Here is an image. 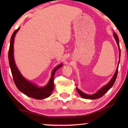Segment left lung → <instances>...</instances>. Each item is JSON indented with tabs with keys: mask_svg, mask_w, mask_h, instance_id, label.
I'll use <instances>...</instances> for the list:
<instances>
[{
	"mask_svg": "<svg viewBox=\"0 0 128 128\" xmlns=\"http://www.w3.org/2000/svg\"><path fill=\"white\" fill-rule=\"evenodd\" d=\"M114 39H115L116 40V43L118 45V51H119V61L118 62V66H117V69L116 70V72L114 73V76L112 77L111 80H110L109 82L107 84V85H104L103 86L102 88H100L98 92H95V94H92V95H90V94H85V93L83 92H81V90L78 89L77 88H76V90L77 91V92H78V94H80V96H81L82 98H83L84 99H96L100 98L103 96V95H104L106 92H107L108 90H109L110 88H111L112 86L114 85V82L116 81V77H117V75H118V65L119 63H120V55H121V51H120V46H119V40H118V36L117 35L116 33L114 32Z\"/></svg>",
	"mask_w": 128,
	"mask_h": 128,
	"instance_id": "left-lung-1",
	"label": "left lung"
}]
</instances>
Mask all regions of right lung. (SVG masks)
<instances>
[{
    "label": "right lung",
    "instance_id": "add662e5",
    "mask_svg": "<svg viewBox=\"0 0 128 128\" xmlns=\"http://www.w3.org/2000/svg\"><path fill=\"white\" fill-rule=\"evenodd\" d=\"M20 29L18 28L14 32L10 40V46L8 51V60L10 70L12 74L14 82L17 88L24 94L30 98L36 99H43L50 96L54 88V78L56 70L62 66V64L55 67L52 72L51 77L47 85L43 87H39L36 84L27 80L21 74L20 70L15 63L14 56V37L17 32Z\"/></svg>",
    "mask_w": 128,
    "mask_h": 128
}]
</instances>
